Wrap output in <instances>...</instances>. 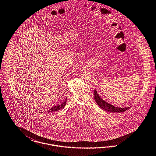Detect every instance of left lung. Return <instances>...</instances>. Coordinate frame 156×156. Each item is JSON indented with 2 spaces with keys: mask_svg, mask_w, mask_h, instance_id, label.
<instances>
[{
  "mask_svg": "<svg viewBox=\"0 0 156 156\" xmlns=\"http://www.w3.org/2000/svg\"><path fill=\"white\" fill-rule=\"evenodd\" d=\"M94 97L95 101L97 103V104L102 109L108 111L109 112H124L130 108V107H125V108H121V107H115L110 104L108 103L107 102L104 101L100 97V95L98 94L96 90H94Z\"/></svg>",
  "mask_w": 156,
  "mask_h": 156,
  "instance_id": "left-lung-1",
  "label": "left lung"
}]
</instances>
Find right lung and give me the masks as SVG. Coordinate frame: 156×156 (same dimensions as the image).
Here are the masks:
<instances>
[{"instance_id":"obj_1","label":"right lung","mask_w":156,"mask_h":156,"mask_svg":"<svg viewBox=\"0 0 156 156\" xmlns=\"http://www.w3.org/2000/svg\"><path fill=\"white\" fill-rule=\"evenodd\" d=\"M66 101H67V98L65 99V100L61 104H59L58 105H56L55 106H54L52 108H51V109L48 110V112H55V111H59L61 109L63 108L66 104Z\"/></svg>"}]
</instances>
